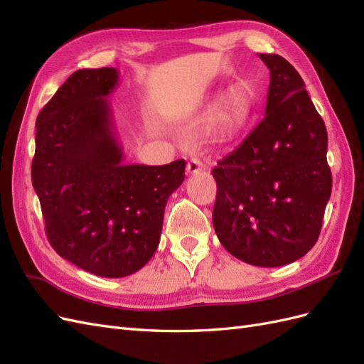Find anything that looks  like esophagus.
<instances>
[{
	"label": "esophagus",
	"mask_w": 364,
	"mask_h": 364,
	"mask_svg": "<svg viewBox=\"0 0 364 364\" xmlns=\"http://www.w3.org/2000/svg\"><path fill=\"white\" fill-rule=\"evenodd\" d=\"M203 169H204V166H203L201 160H198V158H192V160L188 163V166H186V172H188L189 175L198 173Z\"/></svg>",
	"instance_id": "1"
}]
</instances>
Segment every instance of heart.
Wrapping results in <instances>:
<instances>
[{
	"label": "heart",
	"instance_id": "b5f03b06",
	"mask_svg": "<svg viewBox=\"0 0 364 364\" xmlns=\"http://www.w3.org/2000/svg\"><path fill=\"white\" fill-rule=\"evenodd\" d=\"M255 98L246 82L229 86L213 102L208 127L213 134L230 135L243 129L254 114Z\"/></svg>",
	"mask_w": 364,
	"mask_h": 364
}]
</instances>
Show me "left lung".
<instances>
[{"instance_id": "obj_1", "label": "left lung", "mask_w": 364, "mask_h": 364, "mask_svg": "<svg viewBox=\"0 0 364 364\" xmlns=\"http://www.w3.org/2000/svg\"><path fill=\"white\" fill-rule=\"evenodd\" d=\"M259 58L271 70L264 118L212 171V221L229 254L277 267L294 263L316 243L332 175L324 121L300 73L279 55Z\"/></svg>"}]
</instances>
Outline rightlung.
Instances as JSON below:
<instances>
[{
	"mask_svg": "<svg viewBox=\"0 0 364 364\" xmlns=\"http://www.w3.org/2000/svg\"><path fill=\"white\" fill-rule=\"evenodd\" d=\"M114 68L73 72L36 118L32 184L60 257L98 277L139 271L160 243L164 208L184 160L124 164L106 97Z\"/></svg>",
	"mask_w": 364,
	"mask_h": 364,
	"instance_id": "1",
	"label": "right lung"
}]
</instances>
